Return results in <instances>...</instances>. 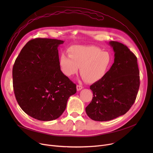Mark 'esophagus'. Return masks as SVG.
I'll use <instances>...</instances> for the list:
<instances>
[{
	"mask_svg": "<svg viewBox=\"0 0 153 153\" xmlns=\"http://www.w3.org/2000/svg\"><path fill=\"white\" fill-rule=\"evenodd\" d=\"M76 88H77V91H80V90H81L83 88V86H82V85H77Z\"/></svg>",
	"mask_w": 153,
	"mask_h": 153,
	"instance_id": "34e87169",
	"label": "esophagus"
}]
</instances>
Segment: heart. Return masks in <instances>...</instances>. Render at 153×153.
Instances as JSON below:
<instances>
[{
    "label": "heart",
    "mask_w": 153,
    "mask_h": 153,
    "mask_svg": "<svg viewBox=\"0 0 153 153\" xmlns=\"http://www.w3.org/2000/svg\"><path fill=\"white\" fill-rule=\"evenodd\" d=\"M69 56L62 54L59 64L62 72L68 77L80 73L87 82L102 79L112 64L111 55L94 46H73L68 50Z\"/></svg>",
    "instance_id": "heart-1"
}]
</instances>
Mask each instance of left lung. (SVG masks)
<instances>
[{
  "label": "left lung",
  "instance_id": "8db88e82",
  "mask_svg": "<svg viewBox=\"0 0 153 153\" xmlns=\"http://www.w3.org/2000/svg\"><path fill=\"white\" fill-rule=\"evenodd\" d=\"M114 61L106 75L90 86L93 97L85 108L90 118L108 121L125 114L134 103L140 86L137 59L122 43L109 42Z\"/></svg>",
  "mask_w": 153,
  "mask_h": 153
}]
</instances>
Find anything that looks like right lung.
<instances>
[{
	"label": "right lung",
	"mask_w": 153,
	"mask_h": 153,
	"mask_svg": "<svg viewBox=\"0 0 153 153\" xmlns=\"http://www.w3.org/2000/svg\"><path fill=\"white\" fill-rule=\"evenodd\" d=\"M64 41L36 38L28 42L13 68L17 102L30 116L42 121L59 118L76 85L60 70L58 47Z\"/></svg>",
	"instance_id": "right-lung-1"
}]
</instances>
